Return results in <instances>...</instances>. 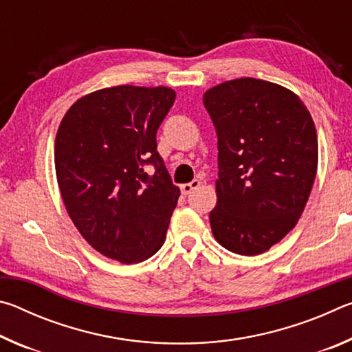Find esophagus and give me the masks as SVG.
<instances>
[{
    "instance_id": "esophagus-1",
    "label": "esophagus",
    "mask_w": 352,
    "mask_h": 352,
    "mask_svg": "<svg viewBox=\"0 0 352 352\" xmlns=\"http://www.w3.org/2000/svg\"><path fill=\"white\" fill-rule=\"evenodd\" d=\"M199 186H200V180H192L190 183H184V184H182V186H180L182 194L183 195H189L195 188H199Z\"/></svg>"
}]
</instances>
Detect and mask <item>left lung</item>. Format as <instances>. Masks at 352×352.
Here are the masks:
<instances>
[{
  "label": "left lung",
  "instance_id": "8db88e82",
  "mask_svg": "<svg viewBox=\"0 0 352 352\" xmlns=\"http://www.w3.org/2000/svg\"><path fill=\"white\" fill-rule=\"evenodd\" d=\"M204 104L217 132L212 234L230 252L256 256L294 230L318 168L311 113L289 88L239 77L210 88Z\"/></svg>",
  "mask_w": 352,
  "mask_h": 352
}]
</instances>
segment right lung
Masks as SVG:
<instances>
[{
    "label": "right lung",
    "mask_w": 352,
    "mask_h": 352,
    "mask_svg": "<svg viewBox=\"0 0 352 352\" xmlns=\"http://www.w3.org/2000/svg\"><path fill=\"white\" fill-rule=\"evenodd\" d=\"M174 100L169 87L102 88L77 99L57 129L54 163L65 208L105 258L136 264L164 243L180 189L157 152V130Z\"/></svg>",
    "instance_id": "add662e5"
}]
</instances>
